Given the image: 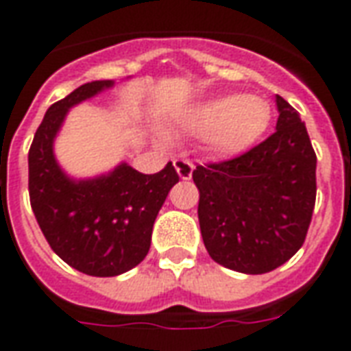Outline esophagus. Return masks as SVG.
Instances as JSON below:
<instances>
[{
	"instance_id": "34e87169",
	"label": "esophagus",
	"mask_w": 351,
	"mask_h": 351,
	"mask_svg": "<svg viewBox=\"0 0 351 351\" xmlns=\"http://www.w3.org/2000/svg\"><path fill=\"white\" fill-rule=\"evenodd\" d=\"M175 169L182 180H190L193 175V163L190 160H175Z\"/></svg>"
}]
</instances>
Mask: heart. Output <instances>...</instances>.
Wrapping results in <instances>:
<instances>
[{
  "label": "heart",
  "mask_w": 351,
  "mask_h": 351,
  "mask_svg": "<svg viewBox=\"0 0 351 351\" xmlns=\"http://www.w3.org/2000/svg\"><path fill=\"white\" fill-rule=\"evenodd\" d=\"M272 122L269 101L252 93L221 95L201 103L184 120V128L205 135L208 150L218 156H241L258 145Z\"/></svg>",
  "instance_id": "1"
}]
</instances>
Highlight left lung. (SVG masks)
Returning a JSON list of instances; mask_svg holds the SVG:
<instances>
[{
	"mask_svg": "<svg viewBox=\"0 0 351 351\" xmlns=\"http://www.w3.org/2000/svg\"><path fill=\"white\" fill-rule=\"evenodd\" d=\"M276 108V131L261 145L193 171L206 252L244 274L274 271L293 258L316 203V154L306 125L280 95Z\"/></svg>",
	"mask_w": 351,
	"mask_h": 351,
	"instance_id": "left-lung-1",
	"label": "left lung"
}]
</instances>
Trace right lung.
Listing matches in <instances>:
<instances>
[{"instance_id":"1","label":"right lung","mask_w":351,"mask_h":351,"mask_svg":"<svg viewBox=\"0 0 351 351\" xmlns=\"http://www.w3.org/2000/svg\"><path fill=\"white\" fill-rule=\"evenodd\" d=\"M114 86L93 80L49 107L27 154L29 201L43 235L65 263L90 276H118L150 250L152 228L171 188L173 163L143 175L122 161L93 178H73L60 167L54 141L69 108Z\"/></svg>"}]
</instances>
